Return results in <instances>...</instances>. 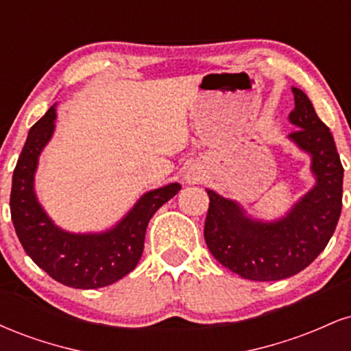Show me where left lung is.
<instances>
[{
  "mask_svg": "<svg viewBox=\"0 0 351 351\" xmlns=\"http://www.w3.org/2000/svg\"><path fill=\"white\" fill-rule=\"evenodd\" d=\"M297 128L291 138L312 155L317 186L284 219L261 223L245 217L234 201L206 189L209 208L204 241L229 271L249 280H280L304 271L327 247L341 213L343 167L330 128L300 88L293 87Z\"/></svg>",
  "mask_w": 351,
  "mask_h": 351,
  "instance_id": "obj_1",
  "label": "left lung"
}]
</instances>
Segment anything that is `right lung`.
Returning <instances> with one entry per match:
<instances>
[{
  "label": "right lung",
  "instance_id": "obj_1",
  "mask_svg": "<svg viewBox=\"0 0 351 351\" xmlns=\"http://www.w3.org/2000/svg\"><path fill=\"white\" fill-rule=\"evenodd\" d=\"M52 106L31 127L16 163L11 186V219L27 256L60 284L75 289L106 287L135 269L143 252L145 231L156 209L180 191L178 183L140 198L112 231L69 234L52 224L34 196V171L43 147L54 130Z\"/></svg>",
  "mask_w": 351,
  "mask_h": 351
}]
</instances>
